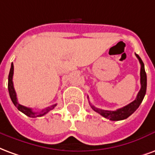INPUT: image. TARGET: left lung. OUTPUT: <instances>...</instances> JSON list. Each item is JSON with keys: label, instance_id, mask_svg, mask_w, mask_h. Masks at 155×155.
I'll use <instances>...</instances> for the list:
<instances>
[{"label": "left lung", "instance_id": "8db88e82", "mask_svg": "<svg viewBox=\"0 0 155 155\" xmlns=\"http://www.w3.org/2000/svg\"><path fill=\"white\" fill-rule=\"evenodd\" d=\"M135 55H136V57L138 58V60H139L140 64H141V68H140V84H141V88H140V91H139V93L137 94L136 99L133 102L127 104L126 106L118 109V110L114 111L104 110H101V109H99V108L94 107V105H91V108L95 112L99 113L101 115L106 118V119L113 120V121L125 120L136 110L140 105V104L142 103V101H143V97L146 94L147 75L146 73H145V70H144V64H143L141 58L137 54H135Z\"/></svg>", "mask_w": 155, "mask_h": 155}]
</instances>
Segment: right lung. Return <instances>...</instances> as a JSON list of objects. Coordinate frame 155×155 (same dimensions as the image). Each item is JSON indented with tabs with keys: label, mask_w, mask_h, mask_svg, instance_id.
Listing matches in <instances>:
<instances>
[{
	"label": "right lung",
	"mask_w": 155,
	"mask_h": 155,
	"mask_svg": "<svg viewBox=\"0 0 155 155\" xmlns=\"http://www.w3.org/2000/svg\"><path fill=\"white\" fill-rule=\"evenodd\" d=\"M13 74H14V65L13 63H12V66H11V70H10V73H9L8 76V91L9 94H10V97L12 99L13 104L15 105V107L18 109L19 110L22 112L23 114H25V115H27L29 117H31V118H35V117H41L46 114L50 110H53L56 104H53L51 105L49 107H46L44 110H41L40 112H35V111L32 110L31 108L25 107L24 105H21L18 103L17 101V97H16V93H15V89H14V85H13V81H12V78H13Z\"/></svg>",
	"instance_id": "1"
}]
</instances>
